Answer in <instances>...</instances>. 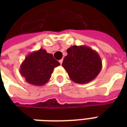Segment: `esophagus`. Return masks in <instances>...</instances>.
<instances>
[{
    "instance_id": "obj_1",
    "label": "esophagus",
    "mask_w": 127,
    "mask_h": 127,
    "mask_svg": "<svg viewBox=\"0 0 127 127\" xmlns=\"http://www.w3.org/2000/svg\"><path fill=\"white\" fill-rule=\"evenodd\" d=\"M63 59H61V60H60V61H59V62H60L61 64H62V63H63Z\"/></svg>"
}]
</instances>
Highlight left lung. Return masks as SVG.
I'll list each match as a JSON object with an SVG mask.
<instances>
[{"instance_id":"1","label":"left lung","mask_w":127,"mask_h":127,"mask_svg":"<svg viewBox=\"0 0 127 127\" xmlns=\"http://www.w3.org/2000/svg\"><path fill=\"white\" fill-rule=\"evenodd\" d=\"M66 52L62 65L73 82L86 84L101 72L102 61L95 50L86 45H73Z\"/></svg>"}]
</instances>
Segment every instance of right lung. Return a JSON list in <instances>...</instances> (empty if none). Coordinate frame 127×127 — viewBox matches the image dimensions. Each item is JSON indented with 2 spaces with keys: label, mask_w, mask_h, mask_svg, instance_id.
<instances>
[{
  "label": "right lung",
  "mask_w": 127,
  "mask_h": 127,
  "mask_svg": "<svg viewBox=\"0 0 127 127\" xmlns=\"http://www.w3.org/2000/svg\"><path fill=\"white\" fill-rule=\"evenodd\" d=\"M60 64L52 54L47 53L45 50L39 49L26 56L21 64L20 72L26 82L41 86L49 81L54 69Z\"/></svg>",
  "instance_id": "right-lung-1"
}]
</instances>
